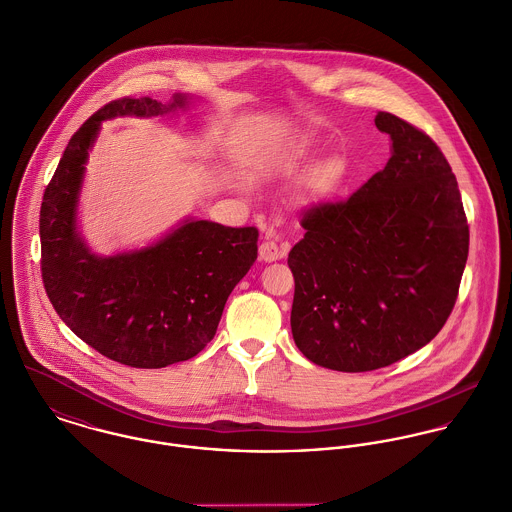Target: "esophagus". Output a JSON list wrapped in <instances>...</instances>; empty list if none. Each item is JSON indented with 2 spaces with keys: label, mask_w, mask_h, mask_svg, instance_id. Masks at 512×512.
I'll use <instances>...</instances> for the list:
<instances>
[{
  "label": "esophagus",
  "mask_w": 512,
  "mask_h": 512,
  "mask_svg": "<svg viewBox=\"0 0 512 512\" xmlns=\"http://www.w3.org/2000/svg\"><path fill=\"white\" fill-rule=\"evenodd\" d=\"M287 251H289V245L279 247L275 241H263L259 245V259L265 263H271V261H277L283 255H287Z\"/></svg>",
  "instance_id": "obj_1"
}]
</instances>
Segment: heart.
Segmentation results:
<instances>
[{
    "mask_svg": "<svg viewBox=\"0 0 512 512\" xmlns=\"http://www.w3.org/2000/svg\"><path fill=\"white\" fill-rule=\"evenodd\" d=\"M307 154V146L293 150L285 160H281V164L277 166V172L287 176L297 172L301 162L307 158ZM338 178H340V164L336 160H326L318 168H314V172L308 176L307 188L314 194H324L336 186Z\"/></svg>",
    "mask_w": 512,
    "mask_h": 512,
    "instance_id": "1",
    "label": "heart"
}]
</instances>
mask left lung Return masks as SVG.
Returning a JSON list of instances; mask_svg holds the SVG:
<instances>
[{
  "mask_svg": "<svg viewBox=\"0 0 512 512\" xmlns=\"http://www.w3.org/2000/svg\"><path fill=\"white\" fill-rule=\"evenodd\" d=\"M392 156L344 202L305 211L291 249V330L310 362L338 372L390 366L435 338L469 255L459 186L439 146L378 112Z\"/></svg>",
  "mask_w": 512,
  "mask_h": 512,
  "instance_id": "1",
  "label": "left lung"
}]
</instances>
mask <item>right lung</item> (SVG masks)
I'll use <instances>...</instances> for the list:
<instances>
[{"mask_svg":"<svg viewBox=\"0 0 512 512\" xmlns=\"http://www.w3.org/2000/svg\"><path fill=\"white\" fill-rule=\"evenodd\" d=\"M186 104V95L168 104L150 97L104 104L73 134L43 194L41 277L51 305L81 340L132 368H166L200 354L257 259L255 227L186 219L160 241L112 257L95 255L77 229L85 164L101 122L162 116Z\"/></svg>","mask_w":512,"mask_h":512,"instance_id":"1","label":"right lung"}]
</instances>
